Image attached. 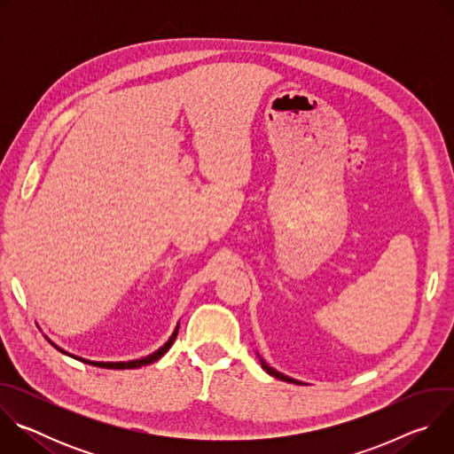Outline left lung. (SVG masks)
I'll return each instance as SVG.
<instances>
[{
	"instance_id": "1",
	"label": "left lung",
	"mask_w": 454,
	"mask_h": 454,
	"mask_svg": "<svg viewBox=\"0 0 454 454\" xmlns=\"http://www.w3.org/2000/svg\"><path fill=\"white\" fill-rule=\"evenodd\" d=\"M261 364H262V368H264L270 375H273V377H277V379H280V380H287V382H293V384H301L300 380H296V379H293V377H287V375H284V373L277 372V370H275V368H271L264 359H261Z\"/></svg>"
}]
</instances>
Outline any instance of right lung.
I'll return each mask as SVG.
<instances>
[{
  "label": "right lung",
  "instance_id": "1",
  "mask_svg": "<svg viewBox=\"0 0 454 454\" xmlns=\"http://www.w3.org/2000/svg\"><path fill=\"white\" fill-rule=\"evenodd\" d=\"M177 329H179V325L176 327V331L172 333V336L168 338V341L161 347V348H158L156 352H153L151 356H147V357H142V359H135V361H120V363H102V361H90V359H82V357H79V356H72V354H68V352H64L62 348H59L55 343H51L57 350H60L62 354H67V356H70V357H74V359H77V361H82V363H88V364H93V366H100V368H109V370H125V368H140V366H145V364H151V363H154V361H158L170 347H172V343H174V340H176V336H177Z\"/></svg>",
  "mask_w": 454,
  "mask_h": 454
}]
</instances>
